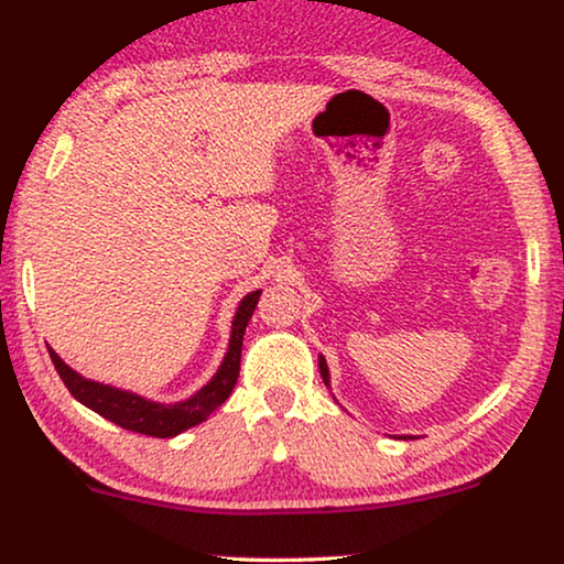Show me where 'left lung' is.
Wrapping results in <instances>:
<instances>
[{
    "label": "left lung",
    "mask_w": 564,
    "mask_h": 564,
    "mask_svg": "<svg viewBox=\"0 0 564 564\" xmlns=\"http://www.w3.org/2000/svg\"><path fill=\"white\" fill-rule=\"evenodd\" d=\"M318 365H321V375H323V382H326V384H328V367H326V359H323V357H321V361H318Z\"/></svg>",
    "instance_id": "left-lung-1"
}]
</instances>
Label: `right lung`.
Listing matches in <instances>:
<instances>
[{
  "label": "right lung",
  "mask_w": 564,
  "mask_h": 564,
  "mask_svg": "<svg viewBox=\"0 0 564 564\" xmlns=\"http://www.w3.org/2000/svg\"><path fill=\"white\" fill-rule=\"evenodd\" d=\"M259 295L261 290L251 292V295H246L241 300V305H238L236 318H234V334H230L228 354L226 359H223L218 375H215L213 380L197 392V395L184 400V403H174V405L151 403V400H143L141 395H133V392L84 380V377L76 375L66 361H61V357L53 349H48L51 361L53 367H56L61 380H64L68 392H72L79 403L91 408V411L99 415H105L107 421H112L115 426H122L128 431H135V434L156 436V438L176 436L182 434V431L203 423L207 415H210L215 408L226 403L230 392H234L238 369H241L243 334H246V326H249V318L253 315V307L259 303Z\"/></svg>",
  "instance_id": "add662e5"
}]
</instances>
